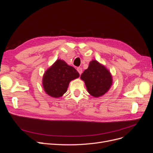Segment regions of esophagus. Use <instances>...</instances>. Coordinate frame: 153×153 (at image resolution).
<instances>
[{
	"label": "esophagus",
	"instance_id": "34e87169",
	"mask_svg": "<svg viewBox=\"0 0 153 153\" xmlns=\"http://www.w3.org/2000/svg\"><path fill=\"white\" fill-rule=\"evenodd\" d=\"M76 69H77V71L79 73L80 75H81L82 73V68H77Z\"/></svg>",
	"mask_w": 153,
	"mask_h": 153
}]
</instances>
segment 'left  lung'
I'll use <instances>...</instances> for the list:
<instances>
[{"label": "left lung", "mask_w": 153, "mask_h": 153, "mask_svg": "<svg viewBox=\"0 0 153 153\" xmlns=\"http://www.w3.org/2000/svg\"><path fill=\"white\" fill-rule=\"evenodd\" d=\"M80 78L85 82L89 93L94 97L105 94L112 84L110 72L95 60L89 62V67L82 74Z\"/></svg>", "instance_id": "1"}]
</instances>
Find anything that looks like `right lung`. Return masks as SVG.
<instances>
[{
  "label": "right lung",
  "instance_id": "obj_1",
  "mask_svg": "<svg viewBox=\"0 0 153 153\" xmlns=\"http://www.w3.org/2000/svg\"><path fill=\"white\" fill-rule=\"evenodd\" d=\"M79 76V73L65 61L58 59L47 71L43 78L45 91L53 98H59L67 91L70 81Z\"/></svg>",
  "mask_w": 153,
  "mask_h": 153
}]
</instances>
